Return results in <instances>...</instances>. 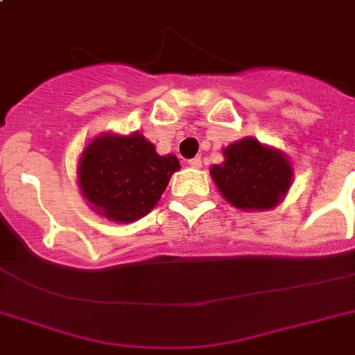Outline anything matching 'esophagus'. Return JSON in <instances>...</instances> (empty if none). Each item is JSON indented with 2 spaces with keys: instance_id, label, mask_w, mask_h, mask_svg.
Here are the masks:
<instances>
[{
  "instance_id": "esophagus-1",
  "label": "esophagus",
  "mask_w": 355,
  "mask_h": 355,
  "mask_svg": "<svg viewBox=\"0 0 355 355\" xmlns=\"http://www.w3.org/2000/svg\"><path fill=\"white\" fill-rule=\"evenodd\" d=\"M188 166L199 169V167H202V158H200V156H195V158H191V160L188 162Z\"/></svg>"
}]
</instances>
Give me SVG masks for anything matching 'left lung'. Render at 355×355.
Instances as JSON below:
<instances>
[{"instance_id":"left-lung-1","label":"left lung","mask_w":355,"mask_h":355,"mask_svg":"<svg viewBox=\"0 0 355 355\" xmlns=\"http://www.w3.org/2000/svg\"><path fill=\"white\" fill-rule=\"evenodd\" d=\"M225 162L210 169L221 195L239 210H270L286 197L293 167L284 153L243 138L223 150Z\"/></svg>"}]
</instances>
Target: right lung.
Segmentation results:
<instances>
[{
	"mask_svg": "<svg viewBox=\"0 0 355 355\" xmlns=\"http://www.w3.org/2000/svg\"><path fill=\"white\" fill-rule=\"evenodd\" d=\"M178 169L177 156H160L141 134L107 132L86 145L77 175L92 210L110 221L132 223L155 208Z\"/></svg>",
	"mask_w": 355,
	"mask_h": 355,
	"instance_id": "obj_1",
	"label": "right lung"
}]
</instances>
